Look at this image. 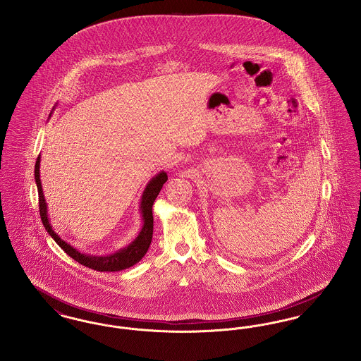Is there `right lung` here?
Listing matches in <instances>:
<instances>
[{"label": "right lung", "mask_w": 361, "mask_h": 361, "mask_svg": "<svg viewBox=\"0 0 361 361\" xmlns=\"http://www.w3.org/2000/svg\"><path fill=\"white\" fill-rule=\"evenodd\" d=\"M39 168H40V157H37L36 165H35V181H36V187H37V193H39L40 218H42V222H43V226L46 227L47 233L59 245V247L63 249V252L66 255H69L70 257L75 259L77 262H80L81 265L87 267L90 269H94V271H99V272H118L121 269L130 268V267H133V265L139 262L142 257L146 255V252L150 247L152 238H153V222H154V219H153V204H154L155 199H157L159 190L168 180L166 173L164 171L158 173L155 177H153L149 181V184L145 188V192H143L142 199H140V207H139L140 214H142V219H143V226H142V230L139 231L137 238L133 240L128 246L123 247L114 255H109V256H90V255H84V253L78 252L77 249H74L70 243L61 240V237L54 231V228L50 224L49 215H47V204H46L43 189H42Z\"/></svg>", "instance_id": "right-lung-1"}]
</instances>
